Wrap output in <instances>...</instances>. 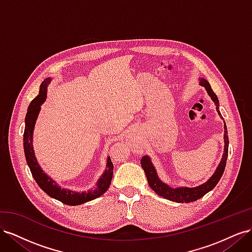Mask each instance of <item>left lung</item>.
Returning <instances> with one entry per match:
<instances>
[{
	"instance_id": "1",
	"label": "left lung",
	"mask_w": 252,
	"mask_h": 252,
	"mask_svg": "<svg viewBox=\"0 0 252 252\" xmlns=\"http://www.w3.org/2000/svg\"><path fill=\"white\" fill-rule=\"evenodd\" d=\"M200 85L205 87L206 91H207L209 96L211 97V100L215 103L217 106V111L219 113V116L220 117V112L219 109V100L217 94L213 93V90L211 89L210 84L208 81H206L205 79H200ZM222 118V117H220ZM223 119V118H222ZM224 142H225V146H224V154L222 161L219 164L218 168L216 172L212 174V177L207 181L205 182L204 184L196 186V187H179V188H172L169 187L165 183H163L161 180L158 179V173L156 171V168L154 164H152L151 159L149 157L145 156L141 159V165L142 168L145 171V174H146V178L148 181V184L151 187V189L154 191L161 195L165 199L172 201V202H177V203H190V202H194L196 200L201 199L206 193L209 192L210 190H212L217 186L219 181L222 178V175L225 170V166H226V161H227V157H228V145H229V140H228V135H227V127L226 124H224Z\"/></svg>"
}]
</instances>
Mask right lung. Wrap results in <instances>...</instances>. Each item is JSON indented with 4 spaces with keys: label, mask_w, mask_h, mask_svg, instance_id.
Returning a JSON list of instances; mask_svg holds the SVG:
<instances>
[{
    "label": "right lung",
    "mask_w": 252,
    "mask_h": 252,
    "mask_svg": "<svg viewBox=\"0 0 252 252\" xmlns=\"http://www.w3.org/2000/svg\"><path fill=\"white\" fill-rule=\"evenodd\" d=\"M51 79H45L41 86L39 94H37L32 103L29 104L26 118H25V130H24V152L27 164L32 171V177L34 178L35 182L37 183L43 191L46 192L49 196L53 197L60 202H62L66 205L75 206L81 205L91 200H94L96 197L104 194L111 183V179L113 175V164L111 162L110 158H107V164H106V169L104 173L101 175V178L96 182V187L94 189L88 190L86 192H77L72 191V190L63 189L61 188L57 183L53 181L51 178L45 173L40 167L39 163L36 161V158L34 156L33 151V145H32V136H33V129L35 125V121L39 112L41 110V105L46 100L47 96V86L50 83Z\"/></svg>",
    "instance_id": "1"
}]
</instances>
